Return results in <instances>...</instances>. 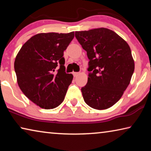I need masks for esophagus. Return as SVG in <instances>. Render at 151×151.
<instances>
[{"instance_id": "34e87169", "label": "esophagus", "mask_w": 151, "mask_h": 151, "mask_svg": "<svg viewBox=\"0 0 151 151\" xmlns=\"http://www.w3.org/2000/svg\"><path fill=\"white\" fill-rule=\"evenodd\" d=\"M73 76H75V77H76V76H78V75H79V73H76V72H73Z\"/></svg>"}]
</instances>
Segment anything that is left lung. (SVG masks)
<instances>
[{
  "mask_svg": "<svg viewBox=\"0 0 151 151\" xmlns=\"http://www.w3.org/2000/svg\"><path fill=\"white\" fill-rule=\"evenodd\" d=\"M75 37L89 59L88 81L81 88L84 101L94 109L110 108L121 98L134 73L131 48L106 28L76 31Z\"/></svg>",
  "mask_w": 151,
  "mask_h": 151,
  "instance_id": "left-lung-1",
  "label": "left lung"
}]
</instances>
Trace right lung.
Instances as JSON below:
<instances>
[{"label":"right lung","instance_id":"right-lung-1","mask_svg":"<svg viewBox=\"0 0 151 151\" xmlns=\"http://www.w3.org/2000/svg\"><path fill=\"white\" fill-rule=\"evenodd\" d=\"M74 37V32L36 35L24 43L15 58L20 90L42 109H52L62 103L72 83L73 75L65 72L63 52Z\"/></svg>","mask_w":151,"mask_h":151}]
</instances>
